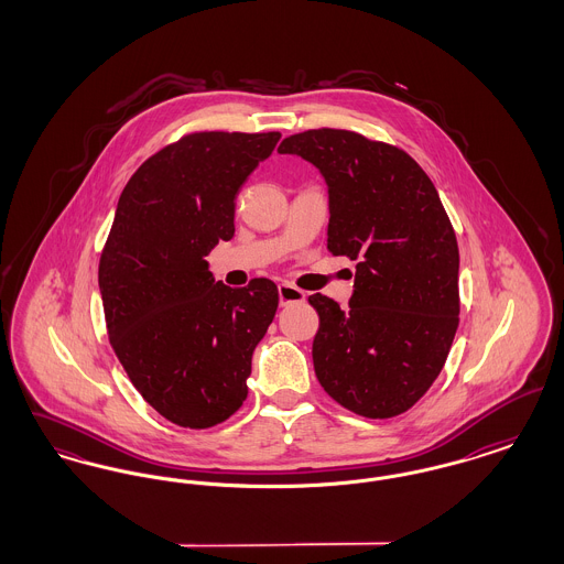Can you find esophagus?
Returning a JSON list of instances; mask_svg holds the SVG:
<instances>
[{"mask_svg": "<svg viewBox=\"0 0 564 564\" xmlns=\"http://www.w3.org/2000/svg\"><path fill=\"white\" fill-rule=\"evenodd\" d=\"M306 294L302 290H297L290 283H281L279 285V302L281 306H290V304H297V302H304Z\"/></svg>", "mask_w": 564, "mask_h": 564, "instance_id": "1", "label": "esophagus"}]
</instances>
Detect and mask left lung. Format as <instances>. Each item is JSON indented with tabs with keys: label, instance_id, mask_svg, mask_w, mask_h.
I'll return each instance as SVG.
<instances>
[{
	"label": "left lung",
	"instance_id": "1",
	"mask_svg": "<svg viewBox=\"0 0 564 564\" xmlns=\"http://www.w3.org/2000/svg\"><path fill=\"white\" fill-rule=\"evenodd\" d=\"M279 154L322 171L327 249L357 262L349 308L308 297L315 375L350 412L398 416L442 372L458 327V247L437 189L403 150L352 131L292 134Z\"/></svg>",
	"mask_w": 564,
	"mask_h": 564
}]
</instances>
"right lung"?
<instances>
[{"instance_id": "1", "label": "right lung", "mask_w": 564, "mask_h": 564, "mask_svg": "<svg viewBox=\"0 0 564 564\" xmlns=\"http://www.w3.org/2000/svg\"><path fill=\"white\" fill-rule=\"evenodd\" d=\"M281 133L205 131L143 162L99 262L109 343L166 421L207 430L247 398L251 355L279 306L270 279L232 290L205 256L235 237V200Z\"/></svg>"}]
</instances>
